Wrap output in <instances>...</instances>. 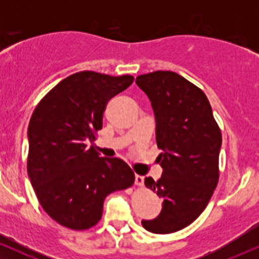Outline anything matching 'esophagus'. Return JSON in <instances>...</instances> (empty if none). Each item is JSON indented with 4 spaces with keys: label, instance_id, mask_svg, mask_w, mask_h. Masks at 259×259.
<instances>
[{
    "label": "esophagus",
    "instance_id": "1",
    "mask_svg": "<svg viewBox=\"0 0 259 259\" xmlns=\"http://www.w3.org/2000/svg\"><path fill=\"white\" fill-rule=\"evenodd\" d=\"M135 184L138 186L144 185V177H141V175H135Z\"/></svg>",
    "mask_w": 259,
    "mask_h": 259
}]
</instances>
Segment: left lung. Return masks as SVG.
Listing matches in <instances>:
<instances>
[{
	"mask_svg": "<svg viewBox=\"0 0 259 259\" xmlns=\"http://www.w3.org/2000/svg\"><path fill=\"white\" fill-rule=\"evenodd\" d=\"M136 84L151 101L156 118L157 162L162 177L145 185L163 200L159 215L142 221L153 234L186 228L207 207L219 180L222 133L204 92L169 70L144 74Z\"/></svg>",
	"mask_w": 259,
	"mask_h": 259,
	"instance_id": "8db88e82",
	"label": "left lung"
}]
</instances>
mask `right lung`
<instances>
[{"mask_svg":"<svg viewBox=\"0 0 259 259\" xmlns=\"http://www.w3.org/2000/svg\"><path fill=\"white\" fill-rule=\"evenodd\" d=\"M133 81L132 75L75 73L58 82L32 113L28 175L45 212L65 228L95 227L107 196L135 181L124 160L86 148L102 129L107 102Z\"/></svg>","mask_w":259,"mask_h":259,"instance_id":"add662e5","label":"right lung"}]
</instances>
